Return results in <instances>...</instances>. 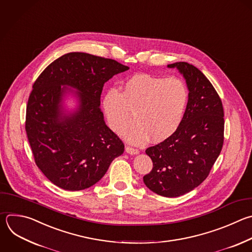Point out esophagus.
<instances>
[{"instance_id": "obj_1", "label": "esophagus", "mask_w": 252, "mask_h": 252, "mask_svg": "<svg viewBox=\"0 0 252 252\" xmlns=\"http://www.w3.org/2000/svg\"><path fill=\"white\" fill-rule=\"evenodd\" d=\"M126 151L128 153V154H131V155H134V154H138L139 153V150L136 149V148H132L130 146H126Z\"/></svg>"}]
</instances>
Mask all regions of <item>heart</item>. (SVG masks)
Masks as SVG:
<instances>
[{"mask_svg":"<svg viewBox=\"0 0 252 252\" xmlns=\"http://www.w3.org/2000/svg\"><path fill=\"white\" fill-rule=\"evenodd\" d=\"M188 102V90L178 78H161L138 74L125 84L123 93L110 90L103 100V110L110 127L123 136L143 144L151 137L161 142L172 136L182 124Z\"/></svg>","mask_w":252,"mask_h":252,"instance_id":"1","label":"heart"}]
</instances>
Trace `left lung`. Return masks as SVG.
Returning <instances> with one entry per match:
<instances>
[{
    "mask_svg": "<svg viewBox=\"0 0 252 252\" xmlns=\"http://www.w3.org/2000/svg\"><path fill=\"white\" fill-rule=\"evenodd\" d=\"M167 67L183 75L188 103L178 130L145 150L153 167L143 182L152 192L174 198L194 190L208 177L221 151L224 121L217 91L198 68L187 62Z\"/></svg>",
    "mask_w": 252,
    "mask_h": 252,
    "instance_id": "8db88e82",
    "label": "left lung"
}]
</instances>
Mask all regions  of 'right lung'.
Returning a JSON list of instances; mask_svg holds the SVG:
<instances>
[{
    "label": "right lung",
    "instance_id": "1",
    "mask_svg": "<svg viewBox=\"0 0 252 252\" xmlns=\"http://www.w3.org/2000/svg\"><path fill=\"white\" fill-rule=\"evenodd\" d=\"M128 69L113 59L70 52L34 82L26 131L37 167L57 187L79 191L95 185L124 153L123 141L104 121L100 99L104 84ZM69 94L77 103L71 111L64 108Z\"/></svg>",
    "mask_w": 252,
    "mask_h": 252
}]
</instances>
